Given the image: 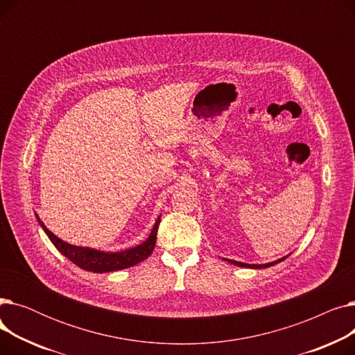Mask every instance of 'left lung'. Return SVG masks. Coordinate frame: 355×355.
Wrapping results in <instances>:
<instances>
[{
  "label": "left lung",
  "mask_w": 355,
  "mask_h": 355,
  "mask_svg": "<svg viewBox=\"0 0 355 355\" xmlns=\"http://www.w3.org/2000/svg\"><path fill=\"white\" fill-rule=\"evenodd\" d=\"M225 259V257H223ZM286 259V256L285 257H282V259H277V260H275V262H269V263H265V265H249V263H243V262H237V260H230V259H225V260H227L229 263H232V265H236V266H240V268H249V269H263V268H270V266H273V265H276V263H279V262H282V260H285Z\"/></svg>",
  "instance_id": "1"
}]
</instances>
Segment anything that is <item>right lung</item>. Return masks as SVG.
Segmentation results:
<instances>
[{
	"instance_id": "add662e5",
	"label": "right lung",
	"mask_w": 355,
	"mask_h": 355,
	"mask_svg": "<svg viewBox=\"0 0 355 355\" xmlns=\"http://www.w3.org/2000/svg\"><path fill=\"white\" fill-rule=\"evenodd\" d=\"M37 221L47 234V237L51 240V243L55 246L63 256H66L70 262L74 265H78L83 270L87 272H95V273H105V272H115V270H122L130 266H135L142 260H145L148 256H151L154 248H155V241H157V232L158 226L161 221V216L155 220V225L149 233L148 239L142 241L141 245L134 246L130 249H125L121 252H105V250H98V249H92V248H82V246H74L67 243V241L59 239L55 234H53L46 226L44 223L40 220V217L35 214Z\"/></svg>"
}]
</instances>
